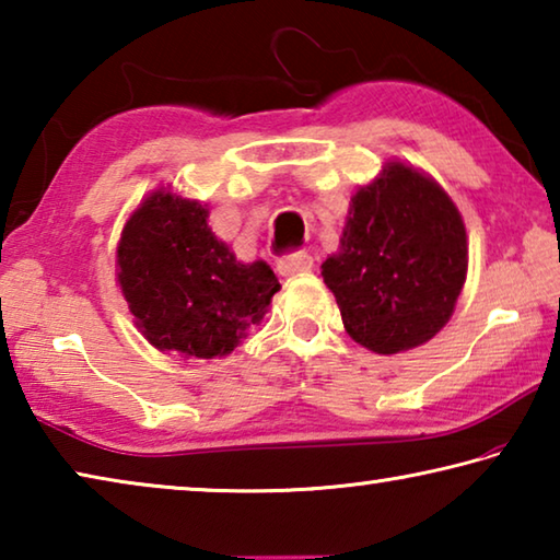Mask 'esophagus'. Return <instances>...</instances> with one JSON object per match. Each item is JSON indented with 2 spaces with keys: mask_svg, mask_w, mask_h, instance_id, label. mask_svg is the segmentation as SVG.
Segmentation results:
<instances>
[{
  "mask_svg": "<svg viewBox=\"0 0 560 560\" xmlns=\"http://www.w3.org/2000/svg\"><path fill=\"white\" fill-rule=\"evenodd\" d=\"M311 267H314V259H311L306 252L287 254V257H281L277 264V269H279V273H283V277H293V273L311 271Z\"/></svg>",
  "mask_w": 560,
  "mask_h": 560,
  "instance_id": "1",
  "label": "esophagus"
}]
</instances>
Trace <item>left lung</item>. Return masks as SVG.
Returning <instances> with one entry per match:
<instances>
[{
  "label": "left lung",
  "instance_id": "obj_1",
  "mask_svg": "<svg viewBox=\"0 0 560 560\" xmlns=\"http://www.w3.org/2000/svg\"><path fill=\"white\" fill-rule=\"evenodd\" d=\"M467 230L430 175L390 160L350 197L336 254L320 264L348 336L381 355L428 343L467 279Z\"/></svg>",
  "mask_w": 560,
  "mask_h": 560
}]
</instances>
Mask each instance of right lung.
<instances>
[{
  "label": "right lung",
  "instance_id": "right-lung-1",
  "mask_svg": "<svg viewBox=\"0 0 560 560\" xmlns=\"http://www.w3.org/2000/svg\"><path fill=\"white\" fill-rule=\"evenodd\" d=\"M207 207L150 192L122 226L118 283L136 326L158 350L230 355L281 289L267 261L244 264L207 224Z\"/></svg>",
  "mask_w": 560,
  "mask_h": 560
}]
</instances>
